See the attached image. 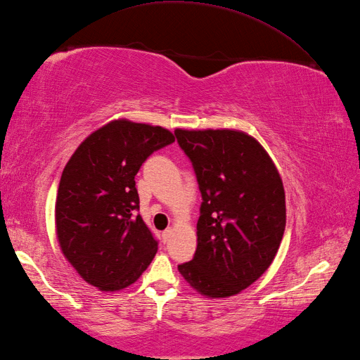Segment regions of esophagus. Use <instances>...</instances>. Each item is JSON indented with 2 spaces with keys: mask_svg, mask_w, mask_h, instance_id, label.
<instances>
[{
  "mask_svg": "<svg viewBox=\"0 0 360 360\" xmlns=\"http://www.w3.org/2000/svg\"><path fill=\"white\" fill-rule=\"evenodd\" d=\"M171 235H172V229H171V227H168V229L163 231V233H162V236H163V241H165V243H168V241H169V238H171Z\"/></svg>",
  "mask_w": 360,
  "mask_h": 360,
  "instance_id": "obj_1",
  "label": "esophagus"
}]
</instances>
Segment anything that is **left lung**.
<instances>
[{"label": "left lung", "instance_id": "1", "mask_svg": "<svg viewBox=\"0 0 360 360\" xmlns=\"http://www.w3.org/2000/svg\"><path fill=\"white\" fill-rule=\"evenodd\" d=\"M201 192L194 258L180 274L201 295L240 293L274 261L285 229L283 180L255 139L232 129H175Z\"/></svg>", "mask_w": 360, "mask_h": 360}]
</instances>
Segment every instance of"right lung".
I'll return each mask as SVG.
<instances>
[{
    "label": "right lung",
    "instance_id": "add662e5",
    "mask_svg": "<svg viewBox=\"0 0 360 360\" xmlns=\"http://www.w3.org/2000/svg\"><path fill=\"white\" fill-rule=\"evenodd\" d=\"M174 142L162 127L114 120L79 145L56 197V233L65 258L105 292L137 281L159 241L139 214L136 174L148 157Z\"/></svg>",
    "mask_w": 360,
    "mask_h": 360
}]
</instances>
